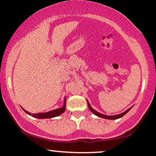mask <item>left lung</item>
Returning <instances> with one entry per match:
<instances>
[{
	"label": "left lung",
	"instance_id": "obj_1",
	"mask_svg": "<svg viewBox=\"0 0 156 156\" xmlns=\"http://www.w3.org/2000/svg\"><path fill=\"white\" fill-rule=\"evenodd\" d=\"M87 103H88V106H89V110H90L91 112H92L93 113V114H95V115L98 116V117H100L104 118V119H119V118L123 117V116H124L125 114H127V113L129 112V111H130V109H131V108H132V107H130V108H128V110H126L125 112L122 113V114H117V115H114V116H106V115H104V114H101V113L96 112L95 110H94V109H93V108H92V107H91V105H90V104H89V103L88 101H87Z\"/></svg>",
	"mask_w": 156,
	"mask_h": 156
}]
</instances>
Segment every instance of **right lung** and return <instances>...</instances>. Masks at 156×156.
<instances>
[{"instance_id":"obj_1","label":"right lung","mask_w":156,"mask_h":156,"mask_svg":"<svg viewBox=\"0 0 156 156\" xmlns=\"http://www.w3.org/2000/svg\"><path fill=\"white\" fill-rule=\"evenodd\" d=\"M65 108H66V98H64V105L62 107V108L55 109V110L51 111V112H48L46 113H38V114H31V113L26 112V111L24 110L23 108V109L25 112L27 113V114H28L29 115H31V114L34 117L38 118V119H44V118H52L54 117H57V116L60 115V114H62V113H64V111H65Z\"/></svg>"}]
</instances>
